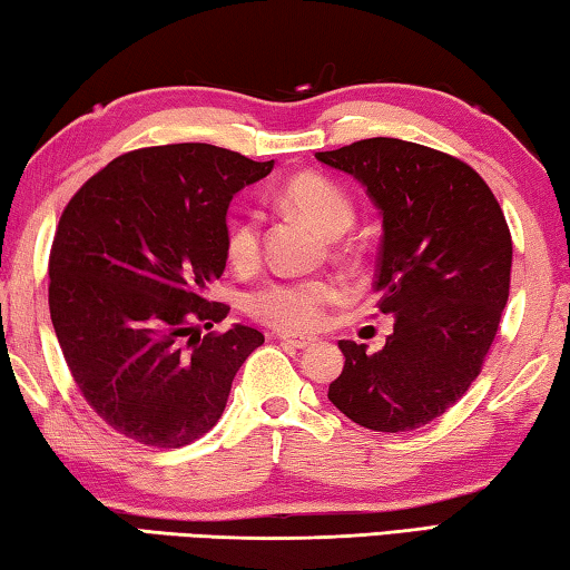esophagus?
I'll use <instances>...</instances> for the list:
<instances>
[{"label": "esophagus", "mask_w": 570, "mask_h": 570, "mask_svg": "<svg viewBox=\"0 0 570 570\" xmlns=\"http://www.w3.org/2000/svg\"><path fill=\"white\" fill-rule=\"evenodd\" d=\"M277 338L279 343H285V346H293V348H307L315 343V338H305V335H287V333H279Z\"/></svg>", "instance_id": "esophagus-1"}]
</instances>
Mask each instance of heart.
<instances>
[{
    "label": "heart",
    "mask_w": 570,
    "mask_h": 570,
    "mask_svg": "<svg viewBox=\"0 0 570 570\" xmlns=\"http://www.w3.org/2000/svg\"><path fill=\"white\" fill-rule=\"evenodd\" d=\"M277 207L295 214L325 239H335L356 222V204L341 184L323 174H297L279 186ZM224 252L232 267L252 269L263 252V224L252 212L235 214L227 222ZM343 297L331 279H275L249 295L247 311L252 318L279 333H313L325 321V311Z\"/></svg>",
    "instance_id": "obj_1"
}]
</instances>
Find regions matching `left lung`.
<instances>
[{"mask_svg": "<svg viewBox=\"0 0 570 570\" xmlns=\"http://www.w3.org/2000/svg\"><path fill=\"white\" fill-rule=\"evenodd\" d=\"M366 186L384 214L379 313L386 346L346 356L328 399L373 432H412L442 416L480 376L510 295L512 239L495 194L460 158L399 138L315 154Z\"/></svg>", "mask_w": 570, "mask_h": 570, "instance_id": "left-lung-1", "label": "left lung"}]
</instances>
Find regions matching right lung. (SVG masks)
<instances>
[{
    "label": "right lung",
    "instance_id": "1",
    "mask_svg": "<svg viewBox=\"0 0 570 570\" xmlns=\"http://www.w3.org/2000/svg\"><path fill=\"white\" fill-rule=\"evenodd\" d=\"M273 171L209 144L136 148L75 191L50 249V318L75 386L118 434L156 450L219 422L265 335L209 301L227 265V207Z\"/></svg>",
    "mask_w": 570,
    "mask_h": 570
}]
</instances>
